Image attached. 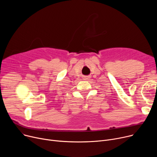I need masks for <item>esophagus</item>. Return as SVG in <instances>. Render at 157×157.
<instances>
[{"instance_id":"obj_1","label":"esophagus","mask_w":157,"mask_h":157,"mask_svg":"<svg viewBox=\"0 0 157 157\" xmlns=\"http://www.w3.org/2000/svg\"><path fill=\"white\" fill-rule=\"evenodd\" d=\"M85 79H88V78H85Z\"/></svg>"}]
</instances>
